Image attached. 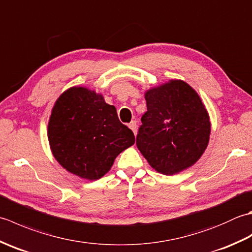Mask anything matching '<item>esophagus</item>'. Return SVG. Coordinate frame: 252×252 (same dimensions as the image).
Returning <instances> with one entry per match:
<instances>
[{
	"label": "esophagus",
	"mask_w": 252,
	"mask_h": 252,
	"mask_svg": "<svg viewBox=\"0 0 252 252\" xmlns=\"http://www.w3.org/2000/svg\"><path fill=\"white\" fill-rule=\"evenodd\" d=\"M129 127L133 131V133H134V134L136 135V133H137V125H136V121H132V122L130 123V125H129Z\"/></svg>",
	"instance_id": "obj_1"
}]
</instances>
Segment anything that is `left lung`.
Instances as JSON below:
<instances>
[{
    "label": "left lung",
    "instance_id": "8db88e82",
    "mask_svg": "<svg viewBox=\"0 0 252 252\" xmlns=\"http://www.w3.org/2000/svg\"><path fill=\"white\" fill-rule=\"evenodd\" d=\"M147 111L136 146L151 167L173 175L195 164L205 153L211 123L201 98L189 84L170 80L145 92Z\"/></svg>",
    "mask_w": 252,
    "mask_h": 252
}]
</instances>
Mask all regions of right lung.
Segmentation results:
<instances>
[{"label":"right lung","mask_w":252,"mask_h":252,"mask_svg":"<svg viewBox=\"0 0 252 252\" xmlns=\"http://www.w3.org/2000/svg\"><path fill=\"white\" fill-rule=\"evenodd\" d=\"M47 138L53 156L63 169L95 181L108 172L116 157L135 143L115 106L84 87L66 90L52 109Z\"/></svg>","instance_id":"1"}]
</instances>
